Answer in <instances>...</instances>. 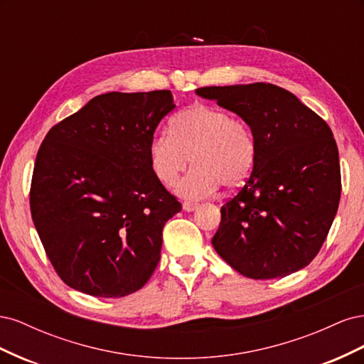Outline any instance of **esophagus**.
I'll return each mask as SVG.
<instances>
[{
  "mask_svg": "<svg viewBox=\"0 0 364 364\" xmlns=\"http://www.w3.org/2000/svg\"><path fill=\"white\" fill-rule=\"evenodd\" d=\"M183 209L185 211H188V213H191V211H196L197 208H199V203H196V202H183Z\"/></svg>",
  "mask_w": 364,
  "mask_h": 364,
  "instance_id": "1",
  "label": "esophagus"
}]
</instances>
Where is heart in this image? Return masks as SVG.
I'll return each instance as SVG.
<instances>
[{"instance_id": "heart-1", "label": "heart", "mask_w": 364, "mask_h": 364, "mask_svg": "<svg viewBox=\"0 0 364 364\" xmlns=\"http://www.w3.org/2000/svg\"><path fill=\"white\" fill-rule=\"evenodd\" d=\"M170 132L151 138L150 165L165 186H173L193 161L196 167L178 186L188 199L213 194L222 183L238 186L255 164L250 127L222 107L194 103L171 119Z\"/></svg>"}]
</instances>
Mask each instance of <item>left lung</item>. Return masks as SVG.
Returning <instances> with one entry per match:
<instances>
[{"mask_svg": "<svg viewBox=\"0 0 364 364\" xmlns=\"http://www.w3.org/2000/svg\"><path fill=\"white\" fill-rule=\"evenodd\" d=\"M197 95L245 119L257 142L246 185L220 213L213 246L252 279H274L310 264L337 214L338 150L325 121L272 83L205 86Z\"/></svg>", "mask_w": 364, "mask_h": 364, "instance_id": "obj_1", "label": "left lung"}]
</instances>
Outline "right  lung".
<instances>
[{
	"label": "right lung",
	"instance_id": "add662e5",
	"mask_svg": "<svg viewBox=\"0 0 364 364\" xmlns=\"http://www.w3.org/2000/svg\"><path fill=\"white\" fill-rule=\"evenodd\" d=\"M170 91L107 92L53 126L39 147L31 218L71 289L123 297L155 272L162 229L182 205L151 170L149 146Z\"/></svg>",
	"mask_w": 364,
	"mask_h": 364
}]
</instances>
